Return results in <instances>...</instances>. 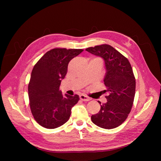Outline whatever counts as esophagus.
Wrapping results in <instances>:
<instances>
[{
  "instance_id": "obj_1",
  "label": "esophagus",
  "mask_w": 161,
  "mask_h": 161,
  "mask_svg": "<svg viewBox=\"0 0 161 161\" xmlns=\"http://www.w3.org/2000/svg\"><path fill=\"white\" fill-rule=\"evenodd\" d=\"M80 99L82 101H89L91 100V99L89 98V97H86V96H85L84 95H80Z\"/></svg>"
}]
</instances>
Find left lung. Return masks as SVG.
Returning <instances> with one entry per match:
<instances>
[{"mask_svg": "<svg viewBox=\"0 0 161 161\" xmlns=\"http://www.w3.org/2000/svg\"><path fill=\"white\" fill-rule=\"evenodd\" d=\"M85 50L104 60L105 91L109 93L105 97L107 102L101 105L99 113L91 116V120L100 128H115L128 118L133 105L136 80L132 69L127 58L109 45L90 47Z\"/></svg>", "mask_w": 161, "mask_h": 161, "instance_id": "obj_1", "label": "left lung"}]
</instances>
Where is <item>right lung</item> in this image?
Listing matches in <instances>:
<instances>
[{
	"label": "right lung",
	"mask_w": 161,
	"mask_h": 161,
	"mask_svg": "<svg viewBox=\"0 0 161 161\" xmlns=\"http://www.w3.org/2000/svg\"><path fill=\"white\" fill-rule=\"evenodd\" d=\"M81 49L55 48L47 52L34 66L31 72L28 94L34 119L46 128L60 127L69 119L72 107L79 96H63L61 81L68 71V64Z\"/></svg>",
	"instance_id": "1"
}]
</instances>
